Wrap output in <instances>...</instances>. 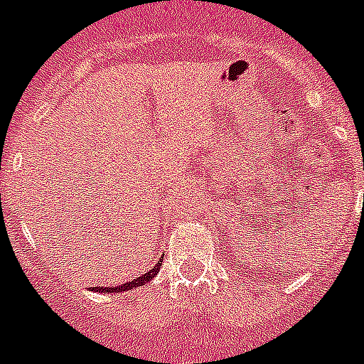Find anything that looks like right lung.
<instances>
[{
    "mask_svg": "<svg viewBox=\"0 0 364 364\" xmlns=\"http://www.w3.org/2000/svg\"><path fill=\"white\" fill-rule=\"evenodd\" d=\"M159 269H161V258H159V262H157V264H156V267H151V269H148L146 273L141 274V277H139V278H134L132 282L121 284V286H115V287H102V286H99V287H93V289H95V291H99V293L128 291V289H134V287L144 286V284H146V282H150L151 278H154L157 273H159Z\"/></svg>",
    "mask_w": 364,
    "mask_h": 364,
    "instance_id": "add662e5",
    "label": "right lung"
}]
</instances>
